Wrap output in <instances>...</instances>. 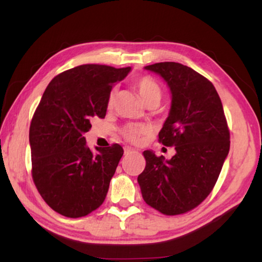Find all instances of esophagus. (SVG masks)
I'll list each match as a JSON object with an SVG mask.
<instances>
[{
    "instance_id": "obj_1",
    "label": "esophagus",
    "mask_w": 262,
    "mask_h": 262,
    "mask_svg": "<svg viewBox=\"0 0 262 262\" xmlns=\"http://www.w3.org/2000/svg\"><path fill=\"white\" fill-rule=\"evenodd\" d=\"M133 151H135L134 148L129 147V145H127V147H125V155H128V154H130Z\"/></svg>"
}]
</instances>
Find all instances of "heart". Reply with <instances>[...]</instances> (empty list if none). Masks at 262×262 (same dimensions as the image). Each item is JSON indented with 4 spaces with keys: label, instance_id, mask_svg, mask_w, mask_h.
Listing matches in <instances>:
<instances>
[{
    "label": "heart",
    "instance_id": "obj_1",
    "mask_svg": "<svg viewBox=\"0 0 262 262\" xmlns=\"http://www.w3.org/2000/svg\"><path fill=\"white\" fill-rule=\"evenodd\" d=\"M134 88L136 89L137 94L140 95L141 99L143 100V103L152 98L161 99V89H159L158 84L155 82L151 77L142 76L135 79ZM114 96H115L114 91L111 92L108 96V101H107L108 107H111L114 103ZM145 133H147V128L142 125H129L123 128L122 130L123 136H125L128 141H132V142L139 141L140 137L143 134H145Z\"/></svg>",
    "mask_w": 262,
    "mask_h": 262
}]
</instances>
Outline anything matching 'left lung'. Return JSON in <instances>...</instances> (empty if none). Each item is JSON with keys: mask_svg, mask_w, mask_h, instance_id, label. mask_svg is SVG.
Returning <instances> with one entry per match:
<instances>
[{"mask_svg": "<svg viewBox=\"0 0 262 262\" xmlns=\"http://www.w3.org/2000/svg\"><path fill=\"white\" fill-rule=\"evenodd\" d=\"M145 70L161 76L171 92V107L159 142L174 147L171 159L145 150L137 177L142 198L164 215H179L200 205L214 188L230 149V133L215 86L178 62H159Z\"/></svg>", "mask_w": 262, "mask_h": 262, "instance_id": "1", "label": "left lung"}]
</instances>
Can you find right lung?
I'll list each match as a JSON object with an SVG mask.
<instances>
[{
	"mask_svg": "<svg viewBox=\"0 0 262 262\" xmlns=\"http://www.w3.org/2000/svg\"><path fill=\"white\" fill-rule=\"evenodd\" d=\"M130 69L82 64L57 75L43 92L30 126L32 178L61 215L85 216L105 200L123 149L96 147L94 154L84 134L95 117L105 118L111 90Z\"/></svg>",
	"mask_w": 262,
	"mask_h": 262,
	"instance_id": "right-lung-1",
	"label": "right lung"
}]
</instances>
